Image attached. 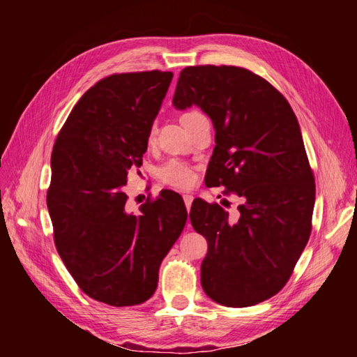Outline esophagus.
I'll return each mask as SVG.
<instances>
[{"mask_svg": "<svg viewBox=\"0 0 357 357\" xmlns=\"http://www.w3.org/2000/svg\"><path fill=\"white\" fill-rule=\"evenodd\" d=\"M183 198H184V204H185V208H187V211H190V206H192V202H193V195H190V193H184V195H183Z\"/></svg>", "mask_w": 357, "mask_h": 357, "instance_id": "obj_1", "label": "esophagus"}]
</instances>
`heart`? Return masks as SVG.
<instances>
[{"mask_svg":"<svg viewBox=\"0 0 357 357\" xmlns=\"http://www.w3.org/2000/svg\"><path fill=\"white\" fill-rule=\"evenodd\" d=\"M193 113H198V112L184 113L181 119L190 116ZM159 176L165 184H170L174 187H189L193 184V181H195V174H193L192 167L187 165L185 162L179 159H170L168 162H165V164L160 167Z\"/></svg>","mask_w":357,"mask_h":357,"instance_id":"1","label":"heart"}]
</instances>
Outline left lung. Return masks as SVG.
Here are the masks:
<instances>
[{"label":"left lung","instance_id":"1","mask_svg":"<svg viewBox=\"0 0 357 357\" xmlns=\"http://www.w3.org/2000/svg\"><path fill=\"white\" fill-rule=\"evenodd\" d=\"M192 105L215 130L204 183L239 197L231 215L192 203V227L208 241L202 287L217 304L255 305L285 287L312 231L315 179L299 123L273 84L234 66L183 69L173 107Z\"/></svg>","mask_w":357,"mask_h":357}]
</instances>
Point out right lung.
I'll use <instances>...</instances> for the list:
<instances>
[{
	"instance_id": "1",
	"label": "right lung",
	"mask_w": 357,
	"mask_h": 357,
	"mask_svg": "<svg viewBox=\"0 0 357 357\" xmlns=\"http://www.w3.org/2000/svg\"><path fill=\"white\" fill-rule=\"evenodd\" d=\"M172 78L151 70L98 82L53 146L47 206L56 250L82 291L108 305H137L154 294L162 259L187 220L176 192L162 190L138 213L129 211L124 192Z\"/></svg>"
}]
</instances>
